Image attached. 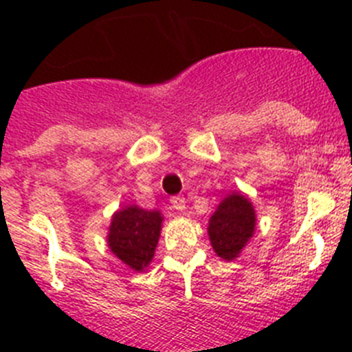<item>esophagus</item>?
<instances>
[{"mask_svg": "<svg viewBox=\"0 0 352 352\" xmlns=\"http://www.w3.org/2000/svg\"><path fill=\"white\" fill-rule=\"evenodd\" d=\"M170 204H173L174 210H185V197L183 195H174V197H170Z\"/></svg>", "mask_w": 352, "mask_h": 352, "instance_id": "esophagus-1", "label": "esophagus"}]
</instances>
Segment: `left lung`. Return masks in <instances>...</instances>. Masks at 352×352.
<instances>
[{
  "label": "left lung",
  "instance_id": "8db88e82",
  "mask_svg": "<svg viewBox=\"0 0 352 352\" xmlns=\"http://www.w3.org/2000/svg\"><path fill=\"white\" fill-rule=\"evenodd\" d=\"M256 227V211L247 197L232 194L220 203L208 227L213 250L226 261L238 257Z\"/></svg>",
  "mask_w": 352,
  "mask_h": 352
}]
</instances>
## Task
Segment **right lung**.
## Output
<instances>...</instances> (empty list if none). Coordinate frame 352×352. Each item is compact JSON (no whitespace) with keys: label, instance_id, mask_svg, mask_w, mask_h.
<instances>
[{"label":"right lung","instance_id":"1","mask_svg":"<svg viewBox=\"0 0 352 352\" xmlns=\"http://www.w3.org/2000/svg\"><path fill=\"white\" fill-rule=\"evenodd\" d=\"M160 227L162 217L158 211L129 206L114 213L109 227V247L118 259L141 272L153 259Z\"/></svg>","mask_w":352,"mask_h":352}]
</instances>
